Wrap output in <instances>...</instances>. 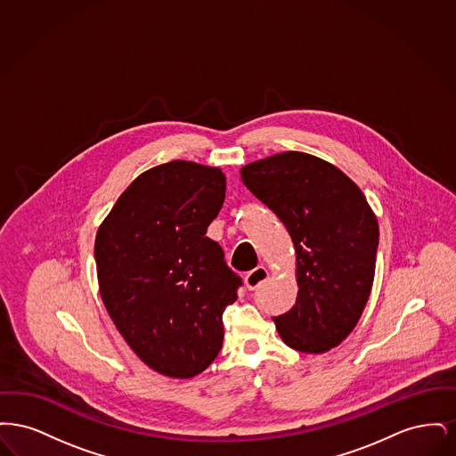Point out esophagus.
Instances as JSON below:
<instances>
[{
  "label": "esophagus",
  "mask_w": 456,
  "mask_h": 456,
  "mask_svg": "<svg viewBox=\"0 0 456 456\" xmlns=\"http://www.w3.org/2000/svg\"><path fill=\"white\" fill-rule=\"evenodd\" d=\"M266 279H268L266 268H265V266H256L255 270H251V272L246 273L244 282H246V287H248L249 290H256Z\"/></svg>",
  "instance_id": "obj_1"
}]
</instances>
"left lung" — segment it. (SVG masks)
I'll use <instances>...</instances> for the list:
<instances>
[{"label": "left lung", "mask_w": 456, "mask_h": 456, "mask_svg": "<svg viewBox=\"0 0 456 456\" xmlns=\"http://www.w3.org/2000/svg\"><path fill=\"white\" fill-rule=\"evenodd\" d=\"M244 186L287 227L297 255V299L275 316L289 347L322 354L357 325L374 281L378 220L346 174L303 152L242 167Z\"/></svg>", "instance_id": "8db88e82"}]
</instances>
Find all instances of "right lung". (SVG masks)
Here are the masks:
<instances>
[{"instance_id": "add662e5", "label": "right lung", "mask_w": 456, "mask_h": 456, "mask_svg": "<svg viewBox=\"0 0 456 456\" xmlns=\"http://www.w3.org/2000/svg\"><path fill=\"white\" fill-rule=\"evenodd\" d=\"M225 198L216 167L173 160L138 175L97 231L101 297L153 370L193 378L222 348V314L242 279L207 238Z\"/></svg>"}]
</instances>
